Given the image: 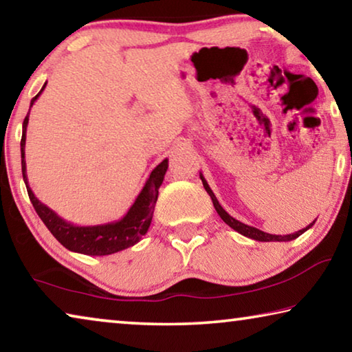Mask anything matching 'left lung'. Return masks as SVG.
I'll return each mask as SVG.
<instances>
[{
	"instance_id": "left-lung-1",
	"label": "left lung",
	"mask_w": 352,
	"mask_h": 352,
	"mask_svg": "<svg viewBox=\"0 0 352 352\" xmlns=\"http://www.w3.org/2000/svg\"><path fill=\"white\" fill-rule=\"evenodd\" d=\"M200 178H201V183H204V188L206 189V192L210 194V197L212 200V205H214V208H216V211H217V214L220 216V219H222L226 225L231 226V228H233L234 231H237V233H241L242 236H245V237H250V239H254V241H259V242H289V241L296 239L298 236H301L302 233H305V231H307L315 223V220H317V219H315L312 223H309L306 226V228H302V230L296 231V233H292V234L279 236V234L264 233V231L254 228V226L245 225V223L239 222V220H236L234 217H231L230 214L226 212L222 206H220L219 200L216 199V195H214V192H212L211 188H210V184H208V182L205 180V177H204V174H201V172H200Z\"/></svg>"
}]
</instances>
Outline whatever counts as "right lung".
I'll return each mask as SVG.
<instances>
[{
  "mask_svg": "<svg viewBox=\"0 0 352 352\" xmlns=\"http://www.w3.org/2000/svg\"><path fill=\"white\" fill-rule=\"evenodd\" d=\"M46 87H41L40 93L31 100V107L35 100L43 93ZM31 110V109H29ZM29 122V113L23 121V135H21V172L23 180H25L29 199L32 201V206L37 211L38 217L43 220L46 228L51 231L52 236L62 243L69 252L87 254V256H107L121 252L129 247H133L135 243L141 241V237L147 233L153 217V208L158 199V189L164 180L166 170H168V158L163 160L157 168H155L151 175L142 186L138 197L135 199L133 205L130 210L124 214L119 220L113 222L100 223V225H88L80 226L68 222L62 219L56 211H52L50 206L35 197L32 189L29 188L28 174H26V160H25V147H26V130Z\"/></svg>",
  "mask_w": 352,
  "mask_h": 352,
  "instance_id": "right-lung-1",
  "label": "right lung"
}]
</instances>
